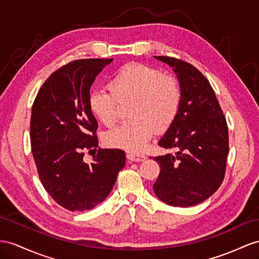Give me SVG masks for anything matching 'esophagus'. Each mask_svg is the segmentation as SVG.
Masks as SVG:
<instances>
[{
  "label": "esophagus",
  "mask_w": 259,
  "mask_h": 259,
  "mask_svg": "<svg viewBox=\"0 0 259 259\" xmlns=\"http://www.w3.org/2000/svg\"><path fill=\"white\" fill-rule=\"evenodd\" d=\"M127 158L131 162H141V161H144L147 157H145L144 155H137V154L129 153V154H127Z\"/></svg>",
  "instance_id": "1"
}]
</instances>
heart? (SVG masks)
Returning a JSON list of instances; mask_svg holds the SVG:
<instances>
[{
  "instance_id": "heart-1",
  "label": "heart",
  "mask_w": 259,
  "mask_h": 259,
  "mask_svg": "<svg viewBox=\"0 0 259 259\" xmlns=\"http://www.w3.org/2000/svg\"><path fill=\"white\" fill-rule=\"evenodd\" d=\"M110 88H95L90 94L92 111L107 127L118 119L117 101H132L129 111L132 119L105 137L111 148L142 152L155 131L169 128L180 110L182 92L177 79L149 65H124L111 78Z\"/></svg>"
}]
</instances>
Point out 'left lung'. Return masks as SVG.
I'll list each match as a JSON object with an SVG mask.
<instances>
[{
  "instance_id": "left-lung-1",
  "label": "left lung",
  "mask_w": 259,
  "mask_h": 259,
  "mask_svg": "<svg viewBox=\"0 0 259 259\" xmlns=\"http://www.w3.org/2000/svg\"><path fill=\"white\" fill-rule=\"evenodd\" d=\"M173 69L182 92L180 110L158 145L175 151L156 156L161 171L156 197L174 207H190L213 195L224 178L229 153L228 125L208 79L195 66L156 57Z\"/></svg>"
}]
</instances>
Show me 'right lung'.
I'll return each instance as SVG.
<instances>
[{"mask_svg": "<svg viewBox=\"0 0 259 259\" xmlns=\"http://www.w3.org/2000/svg\"><path fill=\"white\" fill-rule=\"evenodd\" d=\"M112 60L82 59L63 65L44 83L31 108V152L39 177L54 200L70 211L104 201L125 165L119 149H98L94 162L83 161V151L98 147L91 86Z\"/></svg>", "mask_w": 259, "mask_h": 259, "instance_id": "1", "label": "right lung"}]
</instances>
